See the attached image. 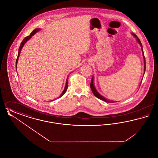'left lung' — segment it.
I'll return each mask as SVG.
<instances>
[{
    "label": "left lung",
    "instance_id": "1",
    "mask_svg": "<svg viewBox=\"0 0 158 158\" xmlns=\"http://www.w3.org/2000/svg\"><path fill=\"white\" fill-rule=\"evenodd\" d=\"M131 34H132V35H133L134 37L135 38L136 41H137V43L140 44V47H141V48H142V52L143 59H144V72H145V70H146V61H145L144 55V53H143V46H142V43H141L140 40H139V38L136 36V35L135 34H133V33H131ZM141 83H142V81H141V82H140V84H141ZM90 89H91V90H92V93H93V94H94L97 98H98V99H101V100L105 101L106 102H109V103H113V102H117V101H112V100L108 99H106V98H105V97H104L102 95H101L98 92L97 90L96 89V88H95V86H94V76H92V80H91V82H90Z\"/></svg>",
    "mask_w": 158,
    "mask_h": 158
}]
</instances>
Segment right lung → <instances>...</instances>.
<instances>
[{"label":"right lung","instance_id":"obj_1","mask_svg":"<svg viewBox=\"0 0 158 158\" xmlns=\"http://www.w3.org/2000/svg\"><path fill=\"white\" fill-rule=\"evenodd\" d=\"M40 28H36V29H35L34 30L32 31V32L31 33L30 35H28V36H27V37H26L23 40V41H22V43H21V45L19 46V50H18V57H17V59H16V67H17V63H18V59H19V55H20V53L21 52V50H22V48H23V45L24 44L30 40L31 38V37L35 34H36L37 32H38L39 31H40ZM68 77H67V79H66V85H65V87H64V90L62 92V93L61 94V95H60V96H59V98H60V97H61L64 94H65V92H66V90L68 89ZM54 100H51L50 101H53Z\"/></svg>","mask_w":158,"mask_h":158}]
</instances>
